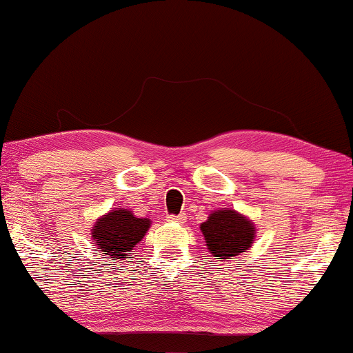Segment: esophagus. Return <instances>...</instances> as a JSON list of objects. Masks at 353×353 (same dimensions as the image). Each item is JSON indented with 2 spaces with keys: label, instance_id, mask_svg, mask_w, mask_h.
<instances>
[{
  "label": "esophagus",
  "instance_id": "1",
  "mask_svg": "<svg viewBox=\"0 0 353 353\" xmlns=\"http://www.w3.org/2000/svg\"><path fill=\"white\" fill-rule=\"evenodd\" d=\"M168 221L183 223V222L186 221V216H185V214H178V216H168Z\"/></svg>",
  "mask_w": 353,
  "mask_h": 353
}]
</instances>
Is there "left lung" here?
I'll list each match as a JSON object with an SVG mask.
<instances>
[{
    "mask_svg": "<svg viewBox=\"0 0 353 353\" xmlns=\"http://www.w3.org/2000/svg\"><path fill=\"white\" fill-rule=\"evenodd\" d=\"M209 253L216 259H233L238 253H245L254 238V227L248 219L233 209L216 210L208 221L201 223Z\"/></svg>",
    "mask_w": 353,
    "mask_h": 353,
    "instance_id": "1",
    "label": "left lung"
}]
</instances>
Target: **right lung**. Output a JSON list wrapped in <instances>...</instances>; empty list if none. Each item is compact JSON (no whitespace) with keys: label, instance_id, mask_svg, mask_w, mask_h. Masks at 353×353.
Here are the masks:
<instances>
[{"label":"right lung","instance_id":"add662e5","mask_svg":"<svg viewBox=\"0 0 353 353\" xmlns=\"http://www.w3.org/2000/svg\"><path fill=\"white\" fill-rule=\"evenodd\" d=\"M149 219H137L131 210L117 209L99 219L92 228L94 246L102 256L121 259L131 254V250L149 230Z\"/></svg>","mask_w":353,"mask_h":353}]
</instances>
